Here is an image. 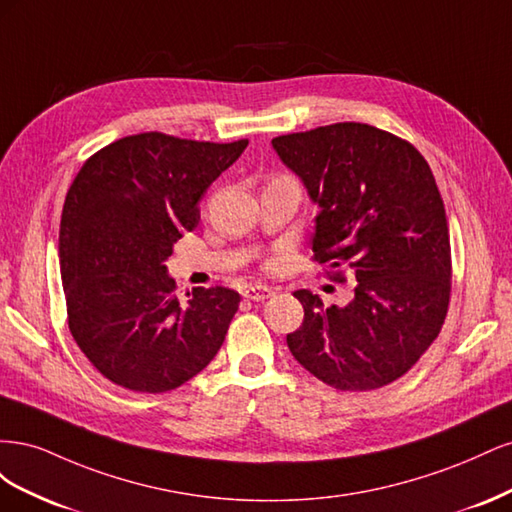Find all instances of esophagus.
Wrapping results in <instances>:
<instances>
[{"mask_svg":"<svg viewBox=\"0 0 512 512\" xmlns=\"http://www.w3.org/2000/svg\"><path fill=\"white\" fill-rule=\"evenodd\" d=\"M273 294L275 292L269 286H262V284H252L243 290V297L250 301H267L273 297Z\"/></svg>","mask_w":512,"mask_h":512,"instance_id":"obj_1","label":"esophagus"}]
</instances>
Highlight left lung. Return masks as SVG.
I'll return each instance as SVG.
<instances>
[{"mask_svg": "<svg viewBox=\"0 0 512 512\" xmlns=\"http://www.w3.org/2000/svg\"><path fill=\"white\" fill-rule=\"evenodd\" d=\"M318 203L314 260L333 282L354 273L346 307L297 290L303 324L286 342L337 391L395 382L438 337L451 303V239L440 190L412 143L367 123H331L273 138Z\"/></svg>", "mask_w": 512, "mask_h": 512, "instance_id": "left-lung-1", "label": "left lung"}]
</instances>
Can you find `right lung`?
<instances>
[{
    "mask_svg": "<svg viewBox=\"0 0 512 512\" xmlns=\"http://www.w3.org/2000/svg\"><path fill=\"white\" fill-rule=\"evenodd\" d=\"M245 147L247 138L209 143L143 132L102 147L74 177L59 226L68 327L117 386L173 391L222 348L239 292L194 288L181 303L164 260L196 228L198 200Z\"/></svg>",
    "mask_w": 512,
    "mask_h": 512,
    "instance_id": "right-lung-1",
    "label": "right lung"
}]
</instances>
